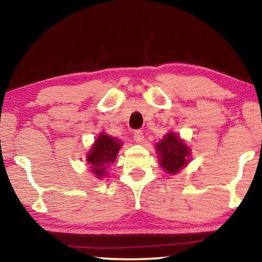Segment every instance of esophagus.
Returning a JSON list of instances; mask_svg holds the SVG:
<instances>
[{"label":"esophagus","instance_id":"34e87169","mask_svg":"<svg viewBox=\"0 0 262 262\" xmlns=\"http://www.w3.org/2000/svg\"><path fill=\"white\" fill-rule=\"evenodd\" d=\"M134 141L138 142V144H141L144 141V134H142L141 130L134 132Z\"/></svg>","mask_w":262,"mask_h":262}]
</instances>
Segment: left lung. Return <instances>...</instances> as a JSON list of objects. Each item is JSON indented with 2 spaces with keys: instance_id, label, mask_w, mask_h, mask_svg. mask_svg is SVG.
<instances>
[{
  "instance_id": "1",
  "label": "left lung",
  "mask_w": 262,
  "mask_h": 262,
  "mask_svg": "<svg viewBox=\"0 0 262 262\" xmlns=\"http://www.w3.org/2000/svg\"><path fill=\"white\" fill-rule=\"evenodd\" d=\"M157 154L160 156V164L169 174H177L186 167L190 157V148L174 133H168L157 142Z\"/></svg>"
}]
</instances>
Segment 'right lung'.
<instances>
[{
    "instance_id": "1",
    "label": "right lung",
    "mask_w": 262,
    "mask_h": 262,
    "mask_svg": "<svg viewBox=\"0 0 262 262\" xmlns=\"http://www.w3.org/2000/svg\"><path fill=\"white\" fill-rule=\"evenodd\" d=\"M122 142L117 139L111 138L105 133H101L94 141L91 151L87 155V162L91 165V171L98 179L106 177L108 164L115 162Z\"/></svg>"
}]
</instances>
